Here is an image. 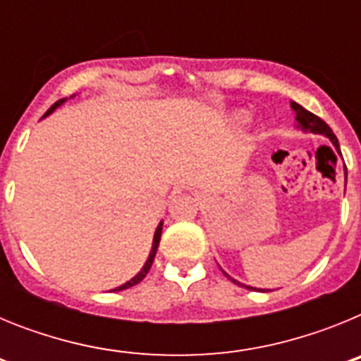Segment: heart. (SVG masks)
Wrapping results in <instances>:
<instances>
[{
  "label": "heart",
  "mask_w": 361,
  "mask_h": 361,
  "mask_svg": "<svg viewBox=\"0 0 361 361\" xmlns=\"http://www.w3.org/2000/svg\"><path fill=\"white\" fill-rule=\"evenodd\" d=\"M235 119H237L238 123H245V121L250 119V117H247V114H245V111H237V114H235Z\"/></svg>",
  "instance_id": "obj_1"
}]
</instances>
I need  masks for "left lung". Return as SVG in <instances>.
<instances>
[{
	"mask_svg": "<svg viewBox=\"0 0 361 361\" xmlns=\"http://www.w3.org/2000/svg\"><path fill=\"white\" fill-rule=\"evenodd\" d=\"M291 108H293V111H295L296 128L302 130V132H305V133L311 132V133H320V135L329 137V141L333 142V146H334V148H336V152L340 153V145H338L336 135H334L333 130H331L329 126H327V124H325L324 121L320 119V117H317V116H314V114H311V111H309V110H305L304 106H300V104L295 103V101H293V103H291ZM345 183H347V168H345ZM222 273H224V275L228 276V279L231 280V282L238 283V286H242V288L255 289V291H262V289L251 288V286H244V283H240V282H238V280L231 279V276H229L228 273H226V271H222Z\"/></svg>",
	"mask_w": 361,
	"mask_h": 361,
	"instance_id": "left-lung-1",
	"label": "left lung"
}]
</instances>
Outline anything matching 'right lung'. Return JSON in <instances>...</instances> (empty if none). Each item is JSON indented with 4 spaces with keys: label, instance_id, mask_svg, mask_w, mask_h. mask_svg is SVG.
Returning <instances> with one entry per match:
<instances>
[{
    "label": "right lung",
    "instance_id": "1",
    "mask_svg": "<svg viewBox=\"0 0 361 361\" xmlns=\"http://www.w3.org/2000/svg\"><path fill=\"white\" fill-rule=\"evenodd\" d=\"M72 97H75V95H70V99H72ZM66 101H68V97L59 99V101H57V103H54L52 106H50V110L47 111V114H44L43 117L50 116V114H52V111L56 110V108H59V106H61V104H65ZM161 235H162V220H161V222H159L157 229H155V235H153V242H152V251H149L148 260H146V262H145V266H142V269L139 271V273H137V275L133 276L132 280H128V282H126V283H123V286H119V288H116V289H114V291H123V289L133 288V286H135V283H139V282H141L142 279H145L146 275H148L149 267H152V264H153V258H155V253H157L159 242H161Z\"/></svg>",
    "mask_w": 361,
    "mask_h": 361
}]
</instances>
